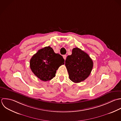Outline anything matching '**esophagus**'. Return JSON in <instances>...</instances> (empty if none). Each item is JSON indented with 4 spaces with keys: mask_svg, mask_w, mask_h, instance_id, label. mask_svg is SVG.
<instances>
[{
    "mask_svg": "<svg viewBox=\"0 0 121 121\" xmlns=\"http://www.w3.org/2000/svg\"><path fill=\"white\" fill-rule=\"evenodd\" d=\"M66 55H63V58H64V59H65V60L66 59Z\"/></svg>",
    "mask_w": 121,
    "mask_h": 121,
    "instance_id": "34e87169",
    "label": "esophagus"
}]
</instances>
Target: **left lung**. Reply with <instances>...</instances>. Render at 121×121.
Masks as SVG:
<instances>
[{
    "label": "left lung",
    "mask_w": 121,
    "mask_h": 121,
    "mask_svg": "<svg viewBox=\"0 0 121 121\" xmlns=\"http://www.w3.org/2000/svg\"><path fill=\"white\" fill-rule=\"evenodd\" d=\"M69 79L74 83L86 79L92 71L93 63L89 55L79 48L73 49L72 54L65 60Z\"/></svg>",
    "instance_id": "1"
}]
</instances>
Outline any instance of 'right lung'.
<instances>
[{"label":"right lung","instance_id":"add662e5","mask_svg":"<svg viewBox=\"0 0 121 121\" xmlns=\"http://www.w3.org/2000/svg\"><path fill=\"white\" fill-rule=\"evenodd\" d=\"M65 64L63 56L54 52L49 46L38 51L30 60L31 71L40 80L48 81L56 76V70Z\"/></svg>","mask_w":121,"mask_h":121}]
</instances>
